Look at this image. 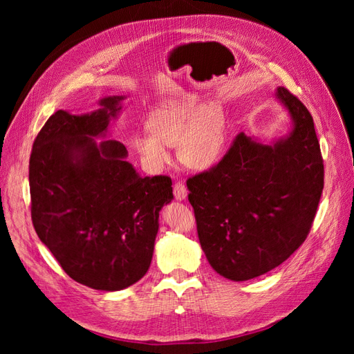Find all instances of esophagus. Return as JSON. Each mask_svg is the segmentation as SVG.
Instances as JSON below:
<instances>
[{"label":"esophagus","mask_w":354,"mask_h":354,"mask_svg":"<svg viewBox=\"0 0 354 354\" xmlns=\"http://www.w3.org/2000/svg\"><path fill=\"white\" fill-rule=\"evenodd\" d=\"M174 196L177 201H185L187 198V189H186L185 183L177 181V183L174 185Z\"/></svg>","instance_id":"1"}]
</instances>
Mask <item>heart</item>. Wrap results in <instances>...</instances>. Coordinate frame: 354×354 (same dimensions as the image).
Listing matches in <instances>:
<instances>
[{"mask_svg":"<svg viewBox=\"0 0 354 354\" xmlns=\"http://www.w3.org/2000/svg\"><path fill=\"white\" fill-rule=\"evenodd\" d=\"M147 131L131 137V147L151 169H162L171 155L168 146L178 145V158L186 167L205 169L220 159L227 128L217 104L203 106L190 95L165 100L149 113Z\"/></svg>","mask_w":354,"mask_h":354,"instance_id":"b5f03b06","label":"heart"}]
</instances>
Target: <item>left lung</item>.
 <instances>
[{"label":"left lung","mask_w":354,"mask_h":354,"mask_svg":"<svg viewBox=\"0 0 354 354\" xmlns=\"http://www.w3.org/2000/svg\"><path fill=\"white\" fill-rule=\"evenodd\" d=\"M276 97L291 115L288 136L264 145L241 133L217 165L187 180L202 250L230 281L254 279L288 260L312 229L324 190L312 115L285 87Z\"/></svg>","instance_id":"left-lung-1"}]
</instances>
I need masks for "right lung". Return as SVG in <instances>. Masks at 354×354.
Wrapping results in <instances>:
<instances>
[{"mask_svg": "<svg viewBox=\"0 0 354 354\" xmlns=\"http://www.w3.org/2000/svg\"><path fill=\"white\" fill-rule=\"evenodd\" d=\"M121 100L104 97L91 113H53L29 159L38 238L73 281L100 291H120L146 274L159 211L174 198L169 177L136 173L122 143L94 140L108 133Z\"/></svg>", "mask_w": 354, "mask_h": 354, "instance_id": "add662e5", "label": "right lung"}]
</instances>
